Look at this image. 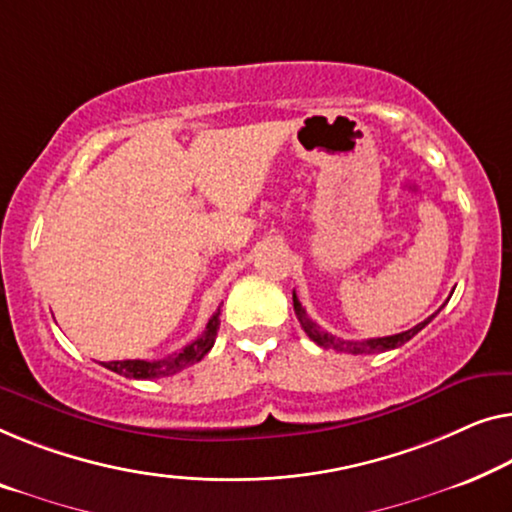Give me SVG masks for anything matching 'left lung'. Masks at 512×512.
I'll list each match as a JSON object with an SVG mask.
<instances>
[{
  "instance_id": "obj_1",
  "label": "left lung",
  "mask_w": 512,
  "mask_h": 512,
  "mask_svg": "<svg viewBox=\"0 0 512 512\" xmlns=\"http://www.w3.org/2000/svg\"><path fill=\"white\" fill-rule=\"evenodd\" d=\"M293 309H295V316H298V321L302 325V330H305L307 335H309V339H314L318 346L332 348V351H337V353H353V355H360V353H383V351H390V348L402 346V344L409 342L411 337H416L418 332L425 328V325L434 318V316H429L422 323H418L416 328H411V330H406V332H399V335L365 339V342H346V339L332 337L330 332H325V330L318 328V325L307 316V311L302 309L298 295H295V293H293Z\"/></svg>"
}]
</instances>
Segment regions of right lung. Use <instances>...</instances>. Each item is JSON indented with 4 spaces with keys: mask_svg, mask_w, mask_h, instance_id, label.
Listing matches in <instances>:
<instances>
[{
    "mask_svg": "<svg viewBox=\"0 0 512 512\" xmlns=\"http://www.w3.org/2000/svg\"><path fill=\"white\" fill-rule=\"evenodd\" d=\"M219 314L221 307L217 309L210 321L205 325V332L198 339H194L189 346H184L180 353L168 355L164 360H113L103 362V367L110 369V372L127 376V379H159V376H173L182 372L184 367L194 365V362H201L207 351L214 346V339H217L219 330Z\"/></svg>",
    "mask_w": 512,
    "mask_h": 512,
    "instance_id": "add662e5",
    "label": "right lung"
}]
</instances>
